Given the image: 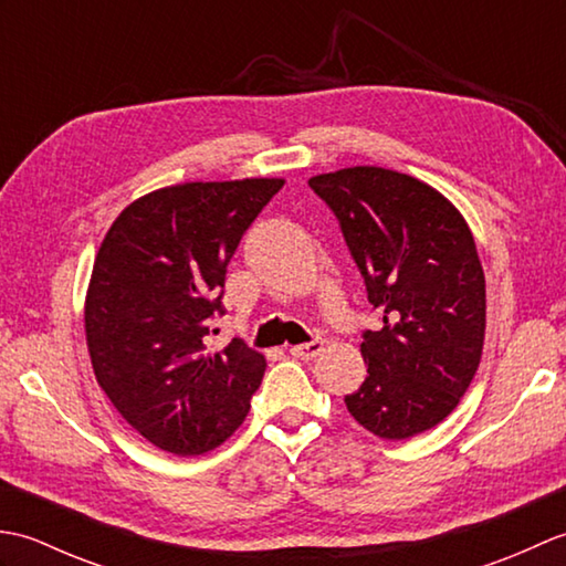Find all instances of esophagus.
Instances as JSON below:
<instances>
[{"instance_id":"esophagus-1","label":"esophagus","mask_w":566,"mask_h":566,"mask_svg":"<svg viewBox=\"0 0 566 566\" xmlns=\"http://www.w3.org/2000/svg\"><path fill=\"white\" fill-rule=\"evenodd\" d=\"M290 353L298 359H314L323 353V340L314 338V340H308L304 345H294V347H290Z\"/></svg>"}]
</instances>
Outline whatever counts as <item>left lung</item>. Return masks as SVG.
Masks as SVG:
<instances>
[{"instance_id":"left-lung-1","label":"left lung","mask_w":566,"mask_h":566,"mask_svg":"<svg viewBox=\"0 0 566 566\" xmlns=\"http://www.w3.org/2000/svg\"><path fill=\"white\" fill-rule=\"evenodd\" d=\"M381 328L365 331L367 379L345 406L384 440L436 428L482 359L486 282L464 216L420 179L359 165L316 175Z\"/></svg>"}]
</instances>
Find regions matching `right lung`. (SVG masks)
<instances>
[{
  "mask_svg": "<svg viewBox=\"0 0 566 566\" xmlns=\"http://www.w3.org/2000/svg\"><path fill=\"white\" fill-rule=\"evenodd\" d=\"M284 179L185 182L116 216L94 258L84 333L99 387L155 448L203 454L250 411L264 357L233 338L207 353L226 268Z\"/></svg>",
  "mask_w": 566,
  "mask_h": 566,
  "instance_id": "1",
  "label": "right lung"
}]
</instances>
